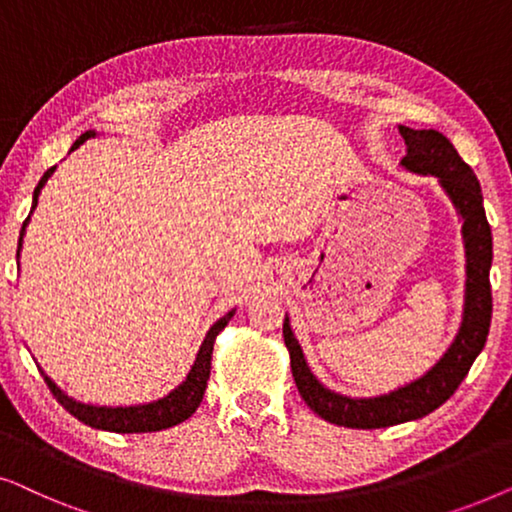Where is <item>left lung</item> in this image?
<instances>
[{
  "mask_svg": "<svg viewBox=\"0 0 512 512\" xmlns=\"http://www.w3.org/2000/svg\"><path fill=\"white\" fill-rule=\"evenodd\" d=\"M398 132L408 146L401 165L415 174H433L464 221L461 226L466 249L464 317H461L457 338L429 373L375 398H349L326 389L307 366L303 349H300L296 335L291 331L289 317H286L284 342L289 349L291 373L300 396L321 419L347 426V429H384V426L426 417L440 408L464 382L475 356L485 347L489 321H492V286H489L492 228H489L485 207H482L478 177L461 160L450 139L440 135L438 130H412L398 125Z\"/></svg>",
  "mask_w": 512,
  "mask_h": 512,
  "instance_id": "1",
  "label": "left lung"
}]
</instances>
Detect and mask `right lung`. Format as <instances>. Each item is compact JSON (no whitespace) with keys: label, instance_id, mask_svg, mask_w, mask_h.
I'll use <instances>...</instances> for the list:
<instances>
[{"label":"right lung","instance_id":"add662e5","mask_svg":"<svg viewBox=\"0 0 512 512\" xmlns=\"http://www.w3.org/2000/svg\"><path fill=\"white\" fill-rule=\"evenodd\" d=\"M95 135H97L95 130L83 132V135L74 142L72 151L76 149V146H81L83 142H86V139L95 137ZM53 172H55V167L46 170L44 177H41V181L37 184V188H34L32 209L37 207L41 188H44V184ZM27 223H30V216H27L25 223H23V230H20L18 254L16 256H20V247H23V235H25ZM233 314H235V310H230L226 317H221L212 328H209L205 340H202V345H200V352H198V356H195L191 370H188L186 380L181 382L177 389H172L167 396L158 398V401L142 403V405H130V408L86 405V403L74 401V398H69L65 391H62L58 384H55L46 373H44V380L48 384V389L53 391V396L58 398V403L62 405V408H65L69 415H74L76 419H79V422L93 426V429L114 431V433H151V431L170 429V426H177L181 422H186V419L191 417L193 412L198 410V405L202 403V396H205L207 380H209V368H212L214 340H216V335H219L223 328L228 326V321H230V317H233Z\"/></svg>","mask_w":512,"mask_h":512}]
</instances>
